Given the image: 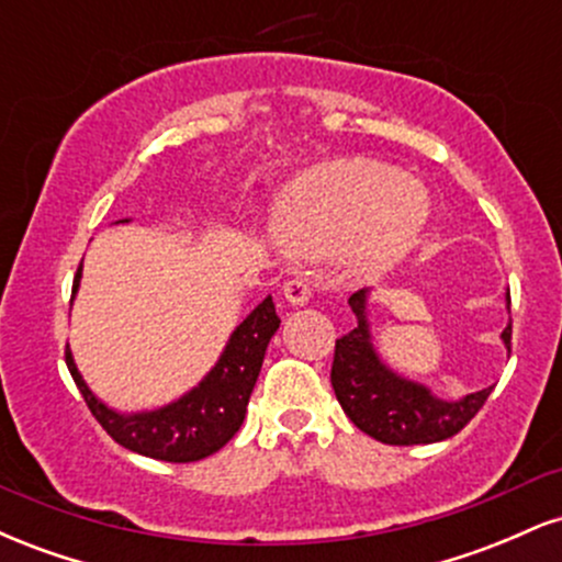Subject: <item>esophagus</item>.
Instances as JSON below:
<instances>
[{"instance_id": "esophagus-1", "label": "esophagus", "mask_w": 562, "mask_h": 562, "mask_svg": "<svg viewBox=\"0 0 562 562\" xmlns=\"http://www.w3.org/2000/svg\"><path fill=\"white\" fill-rule=\"evenodd\" d=\"M282 295H285L288 303L293 306H306L308 299H312V288H308L306 280H288L282 285Z\"/></svg>"}]
</instances>
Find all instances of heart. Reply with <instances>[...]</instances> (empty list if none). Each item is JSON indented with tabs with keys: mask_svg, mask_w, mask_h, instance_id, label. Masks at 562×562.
Returning <instances> with one entry per match:
<instances>
[{
	"mask_svg": "<svg viewBox=\"0 0 562 562\" xmlns=\"http://www.w3.org/2000/svg\"><path fill=\"white\" fill-rule=\"evenodd\" d=\"M430 200L417 179L372 158H338L299 173L277 205L280 240L301 259H333L351 280L391 272L420 240Z\"/></svg>",
	"mask_w": 562,
	"mask_h": 562,
	"instance_id": "b5f03b06",
	"label": "heart"
}]
</instances>
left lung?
Masks as SVG:
<instances>
[{
	"label": "left lung",
	"mask_w": 562,
	"mask_h": 562,
	"mask_svg": "<svg viewBox=\"0 0 562 562\" xmlns=\"http://www.w3.org/2000/svg\"><path fill=\"white\" fill-rule=\"evenodd\" d=\"M367 303H370V290H359L348 299V306L357 314V327L335 340L330 380L346 415L362 434L391 447L436 443L460 434L479 415L494 385L449 402L436 396L428 385L398 375L375 351ZM509 338H513V322H507L502 330L507 353Z\"/></svg>",
	"instance_id": "1"
}]
</instances>
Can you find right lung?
Listing matches in <instances>:
<instances>
[{
    "mask_svg": "<svg viewBox=\"0 0 562 562\" xmlns=\"http://www.w3.org/2000/svg\"><path fill=\"white\" fill-rule=\"evenodd\" d=\"M128 222V218H121ZM81 285V267L74 280V295ZM280 327L272 295H267L254 312L245 317L229 335L222 357L205 372L198 385H192L184 396L158 406V409L119 412L108 406L87 380L81 378L74 353L66 348V364L79 385L97 423L108 430L113 441L137 454L153 457L164 462H195L214 454L240 430L248 409V398L259 380L263 353L269 340Z\"/></svg>",
    "mask_w": 562,
    "mask_h": 562,
    "instance_id": "right-lung-1",
    "label": "right lung"
}]
</instances>
